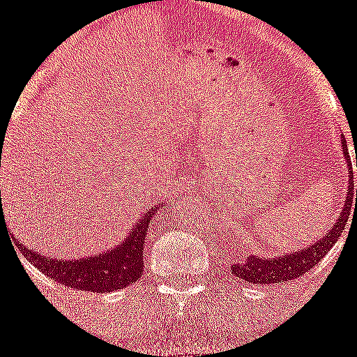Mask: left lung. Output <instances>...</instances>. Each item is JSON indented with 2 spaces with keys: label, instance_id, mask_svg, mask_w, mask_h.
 <instances>
[{
  "label": "left lung",
  "instance_id": "1",
  "mask_svg": "<svg viewBox=\"0 0 357 357\" xmlns=\"http://www.w3.org/2000/svg\"><path fill=\"white\" fill-rule=\"evenodd\" d=\"M343 157H345L347 169H349V173H347L349 175V184H347L345 204H343L342 213H340L336 223H333V227L327 230L326 234L321 236L317 243H309L307 247H304L302 250L289 252V254L273 255V257L248 254L247 259L232 264L230 272L241 280H245V282H252V284H277V282H289V280L296 279L298 275L311 270L318 261L326 257L331 247H334V243L338 241L342 232L345 230L352 206H354V209L357 206V188L354 189L352 162L351 157H349V148H347L345 143H343ZM354 199L356 200V204H354Z\"/></svg>",
  "mask_w": 357,
  "mask_h": 357
}]
</instances>
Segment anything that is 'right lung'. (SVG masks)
Wrapping results in <instances>:
<instances>
[{
  "label": "right lung",
  "instance_id": "1",
  "mask_svg": "<svg viewBox=\"0 0 357 357\" xmlns=\"http://www.w3.org/2000/svg\"><path fill=\"white\" fill-rule=\"evenodd\" d=\"M1 198V191H0ZM160 209L153 206L143 214L139 222L128 229V236L119 245L96 255H85L80 259H56L40 255L39 252L21 247V254L44 275L59 284L71 286L82 291L110 293L132 284L143 273V247L151 216Z\"/></svg>",
  "mask_w": 357,
  "mask_h": 357
}]
</instances>
